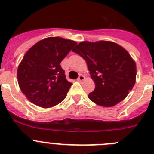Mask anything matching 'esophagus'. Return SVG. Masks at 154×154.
<instances>
[{"label": "esophagus", "mask_w": 154, "mask_h": 154, "mask_svg": "<svg viewBox=\"0 0 154 154\" xmlns=\"http://www.w3.org/2000/svg\"><path fill=\"white\" fill-rule=\"evenodd\" d=\"M85 80V77L83 75H82V74H80V76H79L78 79H77V80H78L79 82H81V81H83V80Z\"/></svg>", "instance_id": "esophagus-1"}]
</instances>
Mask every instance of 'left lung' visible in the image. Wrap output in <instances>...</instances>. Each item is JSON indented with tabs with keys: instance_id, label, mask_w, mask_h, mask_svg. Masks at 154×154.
<instances>
[{
	"instance_id": "1",
	"label": "left lung",
	"mask_w": 154,
	"mask_h": 154,
	"mask_svg": "<svg viewBox=\"0 0 154 154\" xmlns=\"http://www.w3.org/2000/svg\"><path fill=\"white\" fill-rule=\"evenodd\" d=\"M72 51L86 60L95 83L88 95L91 101L111 107L125 99L136 83V65L125 48L113 42L84 41Z\"/></svg>"
}]
</instances>
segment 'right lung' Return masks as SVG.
I'll list each match as a JSON object with an SVG mask.
<instances>
[{
	"label": "right lung",
	"mask_w": 154,
	"mask_h": 154,
	"mask_svg": "<svg viewBox=\"0 0 154 154\" xmlns=\"http://www.w3.org/2000/svg\"><path fill=\"white\" fill-rule=\"evenodd\" d=\"M76 45L73 40L48 37L27 51L18 67L17 77L29 101L51 108L66 98L72 83L66 80L60 63Z\"/></svg>",
	"instance_id": "right-lung-1"
}]
</instances>
